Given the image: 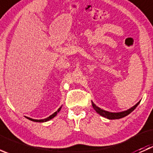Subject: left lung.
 Returning <instances> with one entry per match:
<instances>
[{
    "label": "left lung",
    "mask_w": 153,
    "mask_h": 153,
    "mask_svg": "<svg viewBox=\"0 0 153 153\" xmlns=\"http://www.w3.org/2000/svg\"><path fill=\"white\" fill-rule=\"evenodd\" d=\"M139 103L140 101L137 103L135 106L131 107L130 109H127V110L126 111H124V112H108V111L104 110V109L98 107V106L95 105L93 102H92V107L94 108V109H95V110L100 115L104 117V118H108V119L112 120V119H119V118H124V117L126 116V115H128L137 107V106L139 104Z\"/></svg>",
    "instance_id": "1"
}]
</instances>
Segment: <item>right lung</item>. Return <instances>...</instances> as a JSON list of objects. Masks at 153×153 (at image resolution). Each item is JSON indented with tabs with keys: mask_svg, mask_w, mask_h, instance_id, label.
<instances>
[{
	"mask_svg": "<svg viewBox=\"0 0 153 153\" xmlns=\"http://www.w3.org/2000/svg\"><path fill=\"white\" fill-rule=\"evenodd\" d=\"M61 107L59 108V109H58V110L56 111V112H54V113L52 114V115H51L50 116H49V117H48V118H44V119L36 120V119H32V118H28V117H27V119L30 120V121H35V122H46V121H49V120H51V119H52V118H53L54 117H55V116H56V115H57V114H58V112H60V110H61Z\"/></svg>",
	"mask_w": 153,
	"mask_h": 153,
	"instance_id": "right-lung-1",
	"label": "right lung"
}]
</instances>
